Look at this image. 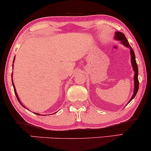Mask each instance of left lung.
I'll return each mask as SVG.
<instances>
[{
  "label": "left lung",
  "instance_id": "left-lung-1",
  "mask_svg": "<svg viewBox=\"0 0 151 151\" xmlns=\"http://www.w3.org/2000/svg\"><path fill=\"white\" fill-rule=\"evenodd\" d=\"M115 39H117V40H120L122 41V43L124 45V46H126L127 47H129L130 49V54H131V61H132V66H133V69L134 70V94L132 96V97L131 98V99L129 100L130 102L132 101V100L133 99V98H134V96H136V94H137V92H138V90H139V79H138V74H139V72H138V66H137V62H136V57H135V54L134 52V50H132V48L131 45H130L129 42H128V40H127V38H126L125 36H124V33H121V32H119V31H117L116 33H115Z\"/></svg>",
  "mask_w": 151,
  "mask_h": 151
}]
</instances>
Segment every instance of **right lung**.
<instances>
[{
    "instance_id": "right-lung-1",
    "label": "right lung",
    "mask_w": 151,
    "mask_h": 151,
    "mask_svg": "<svg viewBox=\"0 0 151 151\" xmlns=\"http://www.w3.org/2000/svg\"><path fill=\"white\" fill-rule=\"evenodd\" d=\"M12 85H13V87H14V93H15V95H16V97H17V100H18V101L20 103V104H21V105H22V104H21V102H20V101H19V97H18V96H17V92H16V90H15V88H14V83H13V81H12ZM36 115H39V114H38V113H36Z\"/></svg>"
}]
</instances>
